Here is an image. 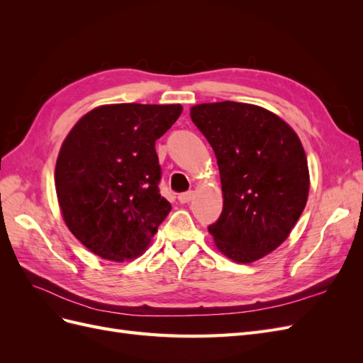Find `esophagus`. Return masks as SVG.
<instances>
[{
  "mask_svg": "<svg viewBox=\"0 0 363 363\" xmlns=\"http://www.w3.org/2000/svg\"><path fill=\"white\" fill-rule=\"evenodd\" d=\"M194 199V191H188V192H183L179 195V201L180 203H189Z\"/></svg>",
  "mask_w": 363,
  "mask_h": 363,
  "instance_id": "obj_1",
  "label": "esophagus"
}]
</instances>
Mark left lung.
Returning <instances> with one entry per match:
<instances>
[{
	"instance_id": "1",
	"label": "left lung",
	"mask_w": 363,
	"mask_h": 363,
	"mask_svg": "<svg viewBox=\"0 0 363 363\" xmlns=\"http://www.w3.org/2000/svg\"><path fill=\"white\" fill-rule=\"evenodd\" d=\"M191 118L215 151L223 184V212L208 233L228 259L255 262L289 236L304 211L309 168L301 142L283 119L252 104H199Z\"/></svg>"
}]
</instances>
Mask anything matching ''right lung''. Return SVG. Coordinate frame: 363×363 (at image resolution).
I'll list each match as a JSON object with an SVG mask.
<instances>
[{"instance_id":"1","label":"right lung","mask_w":363,"mask_h":363,"mask_svg":"<svg viewBox=\"0 0 363 363\" xmlns=\"http://www.w3.org/2000/svg\"><path fill=\"white\" fill-rule=\"evenodd\" d=\"M180 104L96 107L74 125L56 163V192L71 233L103 259L123 262L145 250L171 212L159 191L156 140Z\"/></svg>"}]
</instances>
